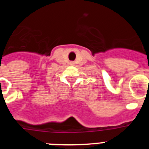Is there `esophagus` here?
<instances>
[{
	"label": "esophagus",
	"mask_w": 149,
	"mask_h": 149,
	"mask_svg": "<svg viewBox=\"0 0 149 149\" xmlns=\"http://www.w3.org/2000/svg\"><path fill=\"white\" fill-rule=\"evenodd\" d=\"M71 65H73V63H71Z\"/></svg>",
	"instance_id": "obj_1"
}]
</instances>
